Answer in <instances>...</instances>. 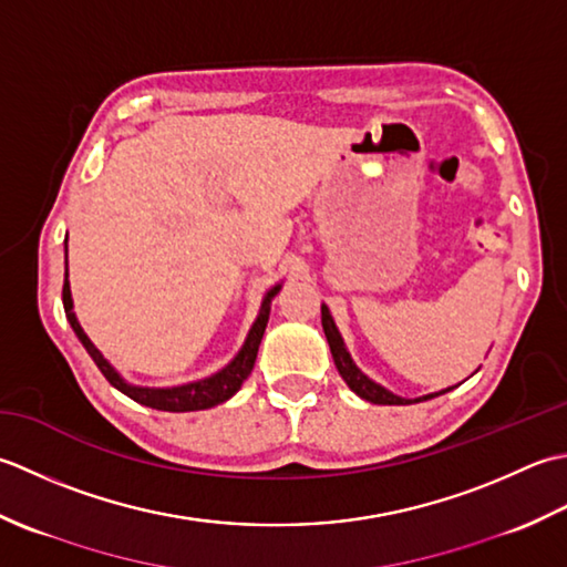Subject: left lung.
Returning <instances> with one entry per match:
<instances>
[{
    "mask_svg": "<svg viewBox=\"0 0 567 567\" xmlns=\"http://www.w3.org/2000/svg\"><path fill=\"white\" fill-rule=\"evenodd\" d=\"M322 330H326V338H328V344H330L332 360H334V367H338L340 377H342L344 381H348V386L354 391L357 396H362L364 401L384 403V406H406V403L429 401V399H433V396H441V394H445V391H450V389H445V391H437V394H429V396H423V399H413V401H411V399L394 396V394H391V391H386L384 386L374 384L372 379H367V377L360 372V369L354 367L352 357H350V352H348V350H344L340 332H338V328H334V322H332V318H330V313H328V308H326V306H322Z\"/></svg>",
    "mask_w": 567,
    "mask_h": 567,
    "instance_id": "left-lung-1",
    "label": "left lung"
}]
</instances>
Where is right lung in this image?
I'll list each match as a JSON object with an SVG mask.
<instances>
[{"label": "right lung", "mask_w": 567, "mask_h": 567, "mask_svg": "<svg viewBox=\"0 0 567 567\" xmlns=\"http://www.w3.org/2000/svg\"><path fill=\"white\" fill-rule=\"evenodd\" d=\"M281 286L271 288V291L267 293V298H264L261 303V313L257 318V322H254L251 330H249V338L245 342V348H241V352L235 357L233 362H229L223 372H217L215 377L210 379H203V381H195V384H186V386H173V389H144V386H130L126 381L114 372V369L110 367V362L105 360L97 352L95 344H92L87 340V334L83 332V328H80V322L73 313V300H71V286H68V279L63 281V308H65V316H68V322H71V328L75 330L78 340L83 342V348L87 350V354L92 357V362L97 364V369L102 374H105V379L110 381V384L114 389H120L122 394H126L130 399H134L136 403H144V406H152V409H158V411H203V409H213L217 406V403L227 401L233 394H237L241 381H245L249 374H251V367H254V360H257V352H259V342L264 338V330H267V322H269V303L271 298L279 293Z\"/></svg>", "instance_id": "right-lung-1"}]
</instances>
